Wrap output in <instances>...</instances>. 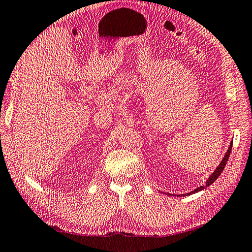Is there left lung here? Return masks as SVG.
<instances>
[{
	"mask_svg": "<svg viewBox=\"0 0 252 252\" xmlns=\"http://www.w3.org/2000/svg\"><path fill=\"white\" fill-rule=\"evenodd\" d=\"M231 146H233V142H230V144H229V146H228V150H227V152L225 153V156L223 157V159L220 160V165H219L218 167H216V169H215L213 172H212L211 176L209 177V179L205 181V185L198 187V188L194 189L193 191L189 192V193H185V194H171V193H166V194H167V195H171V196H186V195H191V194H194V193H196V192H200V191H202V190H204V189L206 188V187L211 186L212 184H213L214 181H216V179L219 178L220 175L221 174V171L224 170L226 164H227V161H228V157H229V155H230V152H231ZM162 193H164V192H162ZM164 194H165V193H164Z\"/></svg>",
	"mask_w": 252,
	"mask_h": 252,
	"instance_id": "1",
	"label": "left lung"
}]
</instances>
